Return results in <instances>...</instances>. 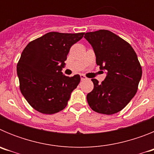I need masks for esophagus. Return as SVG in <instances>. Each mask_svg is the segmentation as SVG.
I'll return each mask as SVG.
<instances>
[{"mask_svg": "<svg viewBox=\"0 0 154 154\" xmlns=\"http://www.w3.org/2000/svg\"><path fill=\"white\" fill-rule=\"evenodd\" d=\"M80 78H81V80H85L86 79V77H85L84 75H80Z\"/></svg>", "mask_w": 154, "mask_h": 154, "instance_id": "esophagus-1", "label": "esophagus"}]
</instances>
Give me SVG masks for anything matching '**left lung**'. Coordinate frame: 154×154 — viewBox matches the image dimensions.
Wrapping results in <instances>:
<instances>
[{"label":"left lung","instance_id":"obj_1","mask_svg":"<svg viewBox=\"0 0 154 154\" xmlns=\"http://www.w3.org/2000/svg\"><path fill=\"white\" fill-rule=\"evenodd\" d=\"M93 48L96 64L106 70L99 84L92 79V91L87 102L93 111L112 115L123 109L135 96L142 76V67L132 46L108 30L87 32L84 36Z\"/></svg>","mask_w":154,"mask_h":154}]
</instances>
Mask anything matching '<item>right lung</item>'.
Returning a JSON list of instances; mask_svg holds the SVG:
<instances>
[{
	"instance_id": "add662e5",
	"label": "right lung",
	"mask_w": 154,
	"mask_h": 154,
	"mask_svg": "<svg viewBox=\"0 0 154 154\" xmlns=\"http://www.w3.org/2000/svg\"><path fill=\"white\" fill-rule=\"evenodd\" d=\"M84 35L48 32L29 42L23 50L17 65L20 90L38 112L54 114L67 106L80 75L69 77L62 69L70 48Z\"/></svg>"
}]
</instances>
